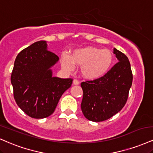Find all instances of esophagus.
<instances>
[{
    "label": "esophagus",
    "instance_id": "1",
    "mask_svg": "<svg viewBox=\"0 0 153 153\" xmlns=\"http://www.w3.org/2000/svg\"><path fill=\"white\" fill-rule=\"evenodd\" d=\"M73 85H79V81L78 80H76V79H75V80H73Z\"/></svg>",
    "mask_w": 153,
    "mask_h": 153
}]
</instances>
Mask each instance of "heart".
Returning a JSON list of instances; mask_svg holds the SVG:
<instances>
[{
    "label": "heart",
    "mask_w": 153,
    "mask_h": 153,
    "mask_svg": "<svg viewBox=\"0 0 153 153\" xmlns=\"http://www.w3.org/2000/svg\"><path fill=\"white\" fill-rule=\"evenodd\" d=\"M113 62V54L109 49L85 46L75 49L70 56L63 53L61 65L65 71H73L75 65L80 66V73L84 78L95 80L103 77Z\"/></svg>",
    "instance_id": "b5f03b06"
}]
</instances>
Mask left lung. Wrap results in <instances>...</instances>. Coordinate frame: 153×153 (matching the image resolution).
<instances>
[{
	"mask_svg": "<svg viewBox=\"0 0 153 153\" xmlns=\"http://www.w3.org/2000/svg\"><path fill=\"white\" fill-rule=\"evenodd\" d=\"M113 53L119 62L103 77L81 82L82 112L93 122L106 120L120 111L131 88L132 73L128 57L116 48Z\"/></svg>",
	"mask_w": 153,
	"mask_h": 153,
	"instance_id": "left-lung-1",
	"label": "left lung"
}]
</instances>
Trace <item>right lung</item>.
Masks as SVG:
<instances>
[{"label": "right lung", "instance_id": "right-lung-1", "mask_svg": "<svg viewBox=\"0 0 153 153\" xmlns=\"http://www.w3.org/2000/svg\"><path fill=\"white\" fill-rule=\"evenodd\" d=\"M58 60V56L48 50L45 40L33 43L16 57L10 77L14 99L33 118L53 114L60 97L71 86L72 78L53 76L51 68Z\"/></svg>", "mask_w": 153, "mask_h": 153}]
</instances>
